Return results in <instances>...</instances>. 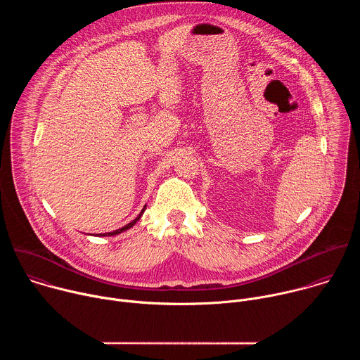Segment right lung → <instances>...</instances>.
<instances>
[{
	"label": "right lung",
	"mask_w": 360,
	"mask_h": 360,
	"mask_svg": "<svg viewBox=\"0 0 360 360\" xmlns=\"http://www.w3.org/2000/svg\"><path fill=\"white\" fill-rule=\"evenodd\" d=\"M143 211H145V207H143V210L141 211V214L132 221V222H129L128 225H125V226H122L121 229H117V231H114V232H107V233H102L101 236H112V235H118V233H121V232H124V231H127V229H129V228H132L138 221H139V218H141V215L143 214Z\"/></svg>",
	"instance_id": "1"
}]
</instances>
